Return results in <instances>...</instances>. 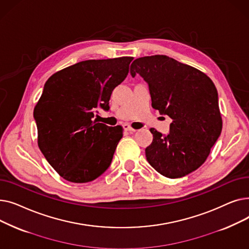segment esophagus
Wrapping results in <instances>:
<instances>
[{
    "instance_id": "1",
    "label": "esophagus",
    "mask_w": 249,
    "mask_h": 249,
    "mask_svg": "<svg viewBox=\"0 0 249 249\" xmlns=\"http://www.w3.org/2000/svg\"><path fill=\"white\" fill-rule=\"evenodd\" d=\"M123 128H124V130H126V131H132V132L136 131V130H135L134 128H132L131 126L128 125V124H124V125H123Z\"/></svg>"
}]
</instances>
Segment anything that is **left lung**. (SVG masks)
I'll return each instance as SVG.
<instances>
[{
  "mask_svg": "<svg viewBox=\"0 0 249 249\" xmlns=\"http://www.w3.org/2000/svg\"><path fill=\"white\" fill-rule=\"evenodd\" d=\"M148 84L152 107L173 122L169 133L154 128L146 160L160 175L178 178L199 168L222 131L218 93L211 78L166 55L135 59L130 68Z\"/></svg>",
  "mask_w": 249,
  "mask_h": 249,
  "instance_id": "8db88e82",
  "label": "left lung"
}]
</instances>
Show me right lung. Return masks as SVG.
<instances>
[{
  "instance_id": "right-lung-1",
  "label": "right lung",
  "mask_w": 249,
  "mask_h": 249,
  "mask_svg": "<svg viewBox=\"0 0 249 249\" xmlns=\"http://www.w3.org/2000/svg\"><path fill=\"white\" fill-rule=\"evenodd\" d=\"M133 57L89 59L52 74L34 108L38 146L64 179L88 182L110 166L121 126L94 120L97 108L109 110L113 89L128 74Z\"/></svg>"
}]
</instances>
